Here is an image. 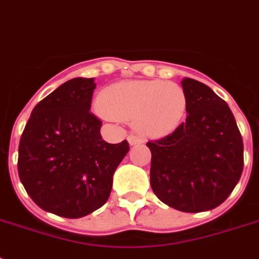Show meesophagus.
<instances>
[{
    "instance_id": "esophagus-1",
    "label": "esophagus",
    "mask_w": 259,
    "mask_h": 259,
    "mask_svg": "<svg viewBox=\"0 0 259 259\" xmlns=\"http://www.w3.org/2000/svg\"><path fill=\"white\" fill-rule=\"evenodd\" d=\"M127 141H129L130 145H136V144H140V142H141V138L137 137L136 134H129V136H127Z\"/></svg>"
}]
</instances>
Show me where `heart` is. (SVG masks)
<instances>
[{"label": "heart", "instance_id": "obj_1", "mask_svg": "<svg viewBox=\"0 0 259 259\" xmlns=\"http://www.w3.org/2000/svg\"><path fill=\"white\" fill-rule=\"evenodd\" d=\"M183 87L164 80H129L111 84L99 95V107L109 117L133 122L137 132L161 138L180 126L187 113Z\"/></svg>", "mask_w": 259, "mask_h": 259}]
</instances>
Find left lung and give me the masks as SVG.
I'll list each match as a JSON object with an SVG mask.
<instances>
[{
	"label": "left lung",
	"instance_id": "obj_1",
	"mask_svg": "<svg viewBox=\"0 0 259 259\" xmlns=\"http://www.w3.org/2000/svg\"><path fill=\"white\" fill-rule=\"evenodd\" d=\"M187 119L146 145L150 185L166 205L183 212L208 211L233 192L243 170V141L229 105L204 83L185 78Z\"/></svg>",
	"mask_w": 259,
	"mask_h": 259
}]
</instances>
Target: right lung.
Masks as SVG:
<instances>
[{
	"label": "right lung",
	"instance_id": "obj_1",
	"mask_svg": "<svg viewBox=\"0 0 259 259\" xmlns=\"http://www.w3.org/2000/svg\"><path fill=\"white\" fill-rule=\"evenodd\" d=\"M94 78L63 83L32 110L18 145V176L32 200L63 218L86 217L105 204L127 141L102 140L94 115Z\"/></svg>",
	"mask_w": 259,
	"mask_h": 259
}]
</instances>
